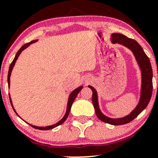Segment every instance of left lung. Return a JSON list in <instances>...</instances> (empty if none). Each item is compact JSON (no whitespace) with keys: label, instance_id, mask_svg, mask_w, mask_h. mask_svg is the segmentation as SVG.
<instances>
[{"label":"left lung","instance_id":"obj_1","mask_svg":"<svg viewBox=\"0 0 158 158\" xmlns=\"http://www.w3.org/2000/svg\"><path fill=\"white\" fill-rule=\"evenodd\" d=\"M110 40H111V42L113 44L118 43L119 44H123V46L130 49L133 52L136 60H137L139 68H140L141 73H142V85H141L140 99H139L138 105L135 108V110H132L131 114H129L126 117H123V118L111 119L105 116L101 112L99 108L97 90L92 86H90V85L88 86L93 91L92 102H93L96 114H97L98 118L102 120V122L108 123V124L114 125V126H119V125L126 124V123H130L133 119H135L148 106V102L151 99L152 89H153L152 69L149 59L146 56V54L145 53L144 50L141 48L140 45L135 40L129 39V38L126 37V35L120 33H113L111 35Z\"/></svg>","mask_w":158,"mask_h":158}]
</instances>
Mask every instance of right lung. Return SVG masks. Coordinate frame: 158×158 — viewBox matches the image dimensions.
Masks as SVG:
<instances>
[{
  "mask_svg": "<svg viewBox=\"0 0 158 158\" xmlns=\"http://www.w3.org/2000/svg\"><path fill=\"white\" fill-rule=\"evenodd\" d=\"M36 41H37V40H33V41H30V42L27 43V44H25L24 45H23V46L21 47V48H20V50H19V51L17 52V53H16V55H15V58H14L13 61H12V63H11V64H10V68H9L8 77H7V81H8V85H9V88H10V76H11V73H12V68H13L14 65H15V61H16V60H17V59H18V58H19V55H20V54H21V52H22L23 50H24V49H26L27 48H28V47L30 46V44H32V43H35V42H36ZM81 89H82V86L79 87V88H77V89L74 90L73 91V92H71V94H70V96H69V98H68V106H67V110H66V113H65L64 116V117H63V118L61 119V120L59 121V122H58L57 123H56V124H54V125H52V126H46V127H39V126H32V125H30V124H29V125H30V126H31L32 127H33V128H36V129H39V130H49V129H52V128H56V126H59V125L62 124V123H64L65 120H66V119L68 118V115H69V113H70V108H71V106H72V104H73V102L74 99H76V97H77V96L78 95V94L79 93V91H80V90H81ZM9 96H10V102H11V105H12V108H13L14 111L15 112V114H17V115H18V114L16 113L15 110L14 109L13 106H12V100H11V98H10V94H9ZM18 116H19V115H18Z\"/></svg>",
  "mask_w": 158,
  "mask_h": 158,
  "instance_id": "1",
  "label": "right lung"
}]
</instances>
